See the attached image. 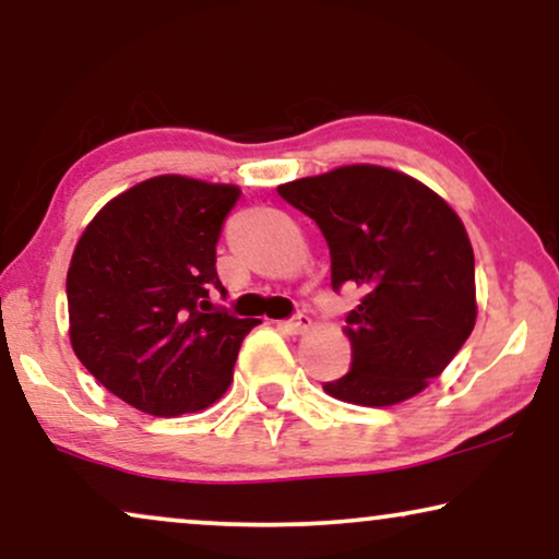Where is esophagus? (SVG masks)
<instances>
[{
  "mask_svg": "<svg viewBox=\"0 0 559 559\" xmlns=\"http://www.w3.org/2000/svg\"><path fill=\"white\" fill-rule=\"evenodd\" d=\"M282 328H285V331L289 333V335H300V333H308L310 331V325H312V320L308 318V316H295V318H289V320H285V323H280Z\"/></svg>",
  "mask_w": 559,
  "mask_h": 559,
  "instance_id": "esophagus-1",
  "label": "esophagus"
}]
</instances>
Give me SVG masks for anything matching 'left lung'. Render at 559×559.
Listing matches in <instances>:
<instances>
[{"instance_id":"obj_1","label":"left lung","mask_w":559,"mask_h":559,"mask_svg":"<svg viewBox=\"0 0 559 559\" xmlns=\"http://www.w3.org/2000/svg\"><path fill=\"white\" fill-rule=\"evenodd\" d=\"M316 221L331 285L364 289L346 316L350 369L323 389L389 407L445 371L476 325V262L463 221L438 193L379 165H343L277 188Z\"/></svg>"}]
</instances>
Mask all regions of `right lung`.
<instances>
[{
	"label": "right lung",
	"instance_id": "1",
	"mask_svg": "<svg viewBox=\"0 0 559 559\" xmlns=\"http://www.w3.org/2000/svg\"><path fill=\"white\" fill-rule=\"evenodd\" d=\"M236 186L157 175L111 198L75 243L66 295L79 361L155 417L201 412L234 381L257 318L213 308L221 226Z\"/></svg>",
	"mask_w": 559,
	"mask_h": 559
}]
</instances>
